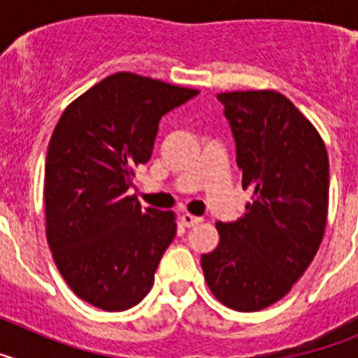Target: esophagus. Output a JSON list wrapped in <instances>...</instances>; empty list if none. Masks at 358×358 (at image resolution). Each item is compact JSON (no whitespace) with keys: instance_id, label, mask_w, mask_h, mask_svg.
<instances>
[{"instance_id":"esophagus-1","label":"esophagus","mask_w":358,"mask_h":358,"mask_svg":"<svg viewBox=\"0 0 358 358\" xmlns=\"http://www.w3.org/2000/svg\"><path fill=\"white\" fill-rule=\"evenodd\" d=\"M181 222H182V226H185V227H194V226H197V224L202 222V218L201 217H194V215H189V213H182L181 215Z\"/></svg>"}]
</instances>
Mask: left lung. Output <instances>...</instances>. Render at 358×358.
Listing matches in <instances>:
<instances>
[{"mask_svg": "<svg viewBox=\"0 0 358 358\" xmlns=\"http://www.w3.org/2000/svg\"><path fill=\"white\" fill-rule=\"evenodd\" d=\"M217 98L252 201L242 218L217 222L218 245L201 264L218 301L256 312L289 294L314 260L327 227L330 164L314 125L278 91Z\"/></svg>", "mask_w": 358, "mask_h": 358, "instance_id": "1", "label": "left lung"}]
</instances>
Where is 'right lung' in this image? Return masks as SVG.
<instances>
[{
  "label": "right lung",
  "instance_id": "obj_1",
  "mask_svg": "<svg viewBox=\"0 0 358 358\" xmlns=\"http://www.w3.org/2000/svg\"><path fill=\"white\" fill-rule=\"evenodd\" d=\"M136 73H115L69 103L44 164L46 238L69 289L90 305L122 312L150 292L176 236L172 211L127 195L152 156L159 120L197 96Z\"/></svg>",
  "mask_w": 358,
  "mask_h": 358
}]
</instances>
